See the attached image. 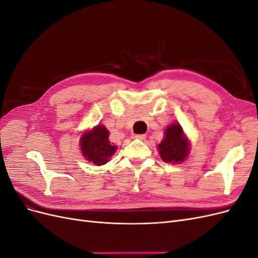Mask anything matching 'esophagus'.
<instances>
[{
  "label": "esophagus",
  "mask_w": 258,
  "mask_h": 258,
  "mask_svg": "<svg viewBox=\"0 0 258 258\" xmlns=\"http://www.w3.org/2000/svg\"><path fill=\"white\" fill-rule=\"evenodd\" d=\"M134 138H136V139H139V140H145L146 136H145V135H136Z\"/></svg>",
  "instance_id": "esophagus-1"
}]
</instances>
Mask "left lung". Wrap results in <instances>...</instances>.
<instances>
[{"label":"left lung","instance_id":"obj_1","mask_svg":"<svg viewBox=\"0 0 258 258\" xmlns=\"http://www.w3.org/2000/svg\"><path fill=\"white\" fill-rule=\"evenodd\" d=\"M161 159L169 163H179L189 154L190 144L179 123H171L165 130V138L158 144Z\"/></svg>","mask_w":258,"mask_h":258}]
</instances>
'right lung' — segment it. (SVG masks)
I'll return each instance as SVG.
<instances>
[{
    "instance_id": "add662e5",
    "label": "right lung",
    "mask_w": 258,
    "mask_h": 258,
    "mask_svg": "<svg viewBox=\"0 0 258 258\" xmlns=\"http://www.w3.org/2000/svg\"><path fill=\"white\" fill-rule=\"evenodd\" d=\"M110 132L103 126L98 124L91 130L84 132L81 138V151L86 160L96 166H102L106 163L117 150L108 140Z\"/></svg>"
}]
</instances>
